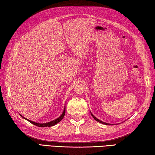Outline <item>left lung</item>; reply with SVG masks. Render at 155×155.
<instances>
[{"mask_svg": "<svg viewBox=\"0 0 155 155\" xmlns=\"http://www.w3.org/2000/svg\"><path fill=\"white\" fill-rule=\"evenodd\" d=\"M91 115H92V116L93 117H94V119H95V120H96V121H97L98 122H99V123H101V124H104V125H111V124H109L105 123V122H103V121H101V120H99L98 119H97V118L96 117H94V115H92V113H91Z\"/></svg>", "mask_w": 155, "mask_h": 155, "instance_id": "left-lung-1", "label": "left lung"}]
</instances>
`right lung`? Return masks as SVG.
Here are the masks:
<instances>
[{
	"label": "right lung",
	"instance_id": "right-lung-1",
	"mask_svg": "<svg viewBox=\"0 0 155 155\" xmlns=\"http://www.w3.org/2000/svg\"><path fill=\"white\" fill-rule=\"evenodd\" d=\"M65 108H64L63 112L62 114H61V115L60 117H58L57 119H54V120H53V121H50V122H48V123H45V124H38V123H36V122H34V121H32L29 120V119H26V118H25V117H23V118L25 119L26 120H28V121H30L31 124H34V125H36V126L41 127H51V126H53V125H56L57 124L59 123V121H61V120H62L63 118L64 117V116H65Z\"/></svg>",
	"mask_w": 155,
	"mask_h": 155
}]
</instances>
